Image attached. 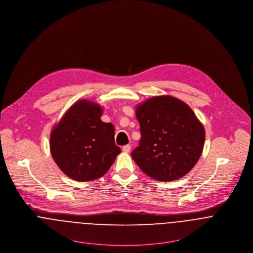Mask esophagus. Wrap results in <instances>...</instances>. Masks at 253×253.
<instances>
[{
	"mask_svg": "<svg viewBox=\"0 0 253 253\" xmlns=\"http://www.w3.org/2000/svg\"><path fill=\"white\" fill-rule=\"evenodd\" d=\"M130 150H131V145H129V144H127V145H125V146L122 147V151H123L124 153H129Z\"/></svg>",
	"mask_w": 253,
	"mask_h": 253,
	"instance_id": "esophagus-1",
	"label": "esophagus"
}]
</instances>
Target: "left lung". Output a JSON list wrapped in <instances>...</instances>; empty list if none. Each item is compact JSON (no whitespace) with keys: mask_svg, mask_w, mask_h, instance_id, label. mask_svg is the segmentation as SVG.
Masks as SVG:
<instances>
[{"mask_svg":"<svg viewBox=\"0 0 253 253\" xmlns=\"http://www.w3.org/2000/svg\"><path fill=\"white\" fill-rule=\"evenodd\" d=\"M135 117L141 138L131 156L149 177L170 181L185 176L199 161L206 138L192 109L170 95L138 105Z\"/></svg>","mask_w":253,"mask_h":253,"instance_id":"8db88e82","label":"left lung"}]
</instances>
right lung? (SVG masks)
Instances as JSON below:
<instances>
[{"label": "right lung", "instance_id": "add662e5", "mask_svg": "<svg viewBox=\"0 0 253 253\" xmlns=\"http://www.w3.org/2000/svg\"><path fill=\"white\" fill-rule=\"evenodd\" d=\"M103 109L79 100L50 133L51 156L63 173L77 181L104 176L121 152L115 143V127L101 120Z\"/></svg>", "mask_w": 253, "mask_h": 253}]
</instances>
